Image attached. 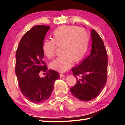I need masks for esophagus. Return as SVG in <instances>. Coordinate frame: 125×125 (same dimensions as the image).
I'll return each mask as SVG.
<instances>
[{
	"label": "esophagus",
	"mask_w": 125,
	"mask_h": 125,
	"mask_svg": "<svg viewBox=\"0 0 125 125\" xmlns=\"http://www.w3.org/2000/svg\"><path fill=\"white\" fill-rule=\"evenodd\" d=\"M60 77L62 78V77H65V75L64 74L61 73V74H60Z\"/></svg>",
	"instance_id": "obj_1"
}]
</instances>
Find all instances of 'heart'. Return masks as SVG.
Segmentation results:
<instances>
[{
  "label": "heart",
  "instance_id": "1",
  "mask_svg": "<svg viewBox=\"0 0 125 125\" xmlns=\"http://www.w3.org/2000/svg\"><path fill=\"white\" fill-rule=\"evenodd\" d=\"M52 40H46L42 45V52L48 58L53 57L56 46H61L62 53L50 63L52 69L64 72L70 67L72 61L78 62L84 58L87 51L89 35L85 29L73 26H62L54 30Z\"/></svg>",
  "mask_w": 125,
  "mask_h": 125
}]
</instances>
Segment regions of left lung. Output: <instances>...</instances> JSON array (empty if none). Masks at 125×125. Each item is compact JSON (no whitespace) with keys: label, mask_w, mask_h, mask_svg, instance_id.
Segmentation results:
<instances>
[{"label":"left lung","mask_w":125,"mask_h":125,"mask_svg":"<svg viewBox=\"0 0 125 125\" xmlns=\"http://www.w3.org/2000/svg\"><path fill=\"white\" fill-rule=\"evenodd\" d=\"M90 54L78 66L72 69L77 83L70 88L74 96L89 101L96 98L107 81V54L103 40L94 29Z\"/></svg>","instance_id":"obj_1"}]
</instances>
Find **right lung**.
Segmentation results:
<instances>
[{
  "label": "right lung",
  "mask_w": 125,
  "mask_h": 125,
  "mask_svg": "<svg viewBox=\"0 0 125 125\" xmlns=\"http://www.w3.org/2000/svg\"><path fill=\"white\" fill-rule=\"evenodd\" d=\"M50 26H35L21 39L16 52L15 74L20 90L25 98L34 103H43L50 98L55 80L60 78L57 72L47 71L43 60L42 45ZM46 71L45 77L39 73Z\"/></svg>",
  "instance_id": "1"
}]
</instances>
